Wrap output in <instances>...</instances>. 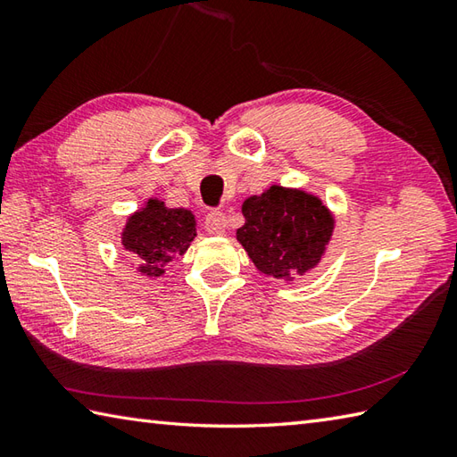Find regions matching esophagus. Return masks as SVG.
Returning <instances> with one entry per match:
<instances>
[{"label": "esophagus", "mask_w": 457, "mask_h": 457, "mask_svg": "<svg viewBox=\"0 0 457 457\" xmlns=\"http://www.w3.org/2000/svg\"><path fill=\"white\" fill-rule=\"evenodd\" d=\"M204 223H206V229L213 236L223 234V231H226V228H228L226 213L220 212V210H210L206 213V221H204Z\"/></svg>", "instance_id": "34e87169"}]
</instances>
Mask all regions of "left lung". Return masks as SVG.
Listing matches in <instances>:
<instances>
[{
    "label": "left lung",
    "mask_w": 457,
    "mask_h": 457,
    "mask_svg": "<svg viewBox=\"0 0 457 457\" xmlns=\"http://www.w3.org/2000/svg\"><path fill=\"white\" fill-rule=\"evenodd\" d=\"M241 212L245 223L237 229V241L261 273L275 278L314 269L334 229L322 202L283 187L247 198Z\"/></svg>",
    "instance_id": "8db88e82"
}]
</instances>
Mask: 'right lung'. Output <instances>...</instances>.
Instances as JSON below:
<instances>
[{
  "label": "right lung",
  "instance_id": "right-lung-1",
  "mask_svg": "<svg viewBox=\"0 0 457 457\" xmlns=\"http://www.w3.org/2000/svg\"><path fill=\"white\" fill-rule=\"evenodd\" d=\"M194 236L196 221L188 210L164 208L162 202L149 200L125 226L123 247L141 265L143 275L161 277L162 267L172 257L184 255Z\"/></svg>",
  "mask_w": 457,
  "mask_h": 457
}]
</instances>
